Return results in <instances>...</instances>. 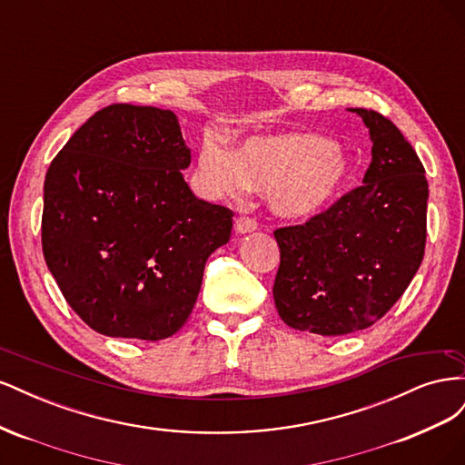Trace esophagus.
<instances>
[{
    "mask_svg": "<svg viewBox=\"0 0 465 465\" xmlns=\"http://www.w3.org/2000/svg\"><path fill=\"white\" fill-rule=\"evenodd\" d=\"M256 229H258V224H256L254 219L244 217V215L234 219V231H236V232L246 234V232H252V231H256Z\"/></svg>",
    "mask_w": 465,
    "mask_h": 465,
    "instance_id": "1",
    "label": "esophagus"
}]
</instances>
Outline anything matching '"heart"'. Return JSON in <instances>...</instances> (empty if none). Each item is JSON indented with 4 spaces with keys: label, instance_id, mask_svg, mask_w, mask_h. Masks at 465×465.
<instances>
[{
    "label": "heart",
    "instance_id": "1",
    "mask_svg": "<svg viewBox=\"0 0 465 465\" xmlns=\"http://www.w3.org/2000/svg\"><path fill=\"white\" fill-rule=\"evenodd\" d=\"M198 173L207 192L241 200L258 188L281 217L302 219L331 205L345 190L351 164L330 137L312 132L254 137L234 153L205 142Z\"/></svg>",
    "mask_w": 465,
    "mask_h": 465
}]
</instances>
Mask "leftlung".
<instances>
[{
  "instance_id": "8db88e82",
  "label": "left lung",
  "mask_w": 465,
  "mask_h": 465,
  "mask_svg": "<svg viewBox=\"0 0 465 465\" xmlns=\"http://www.w3.org/2000/svg\"><path fill=\"white\" fill-rule=\"evenodd\" d=\"M372 161L364 184L302 224L275 229L277 312L287 326L320 335L371 328L410 287L425 256V166L398 125L372 108Z\"/></svg>"
}]
</instances>
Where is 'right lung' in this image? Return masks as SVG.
Returning a JSON list of instances; mask_svg holds the SVG:
<instances>
[{"label": "right lung", "mask_w": 465, "mask_h": 465, "mask_svg": "<svg viewBox=\"0 0 465 465\" xmlns=\"http://www.w3.org/2000/svg\"><path fill=\"white\" fill-rule=\"evenodd\" d=\"M171 110L118 103L81 125L45 180L42 252L74 312L98 333L159 341L198 301L232 211L198 200Z\"/></svg>", "instance_id": "add662e5"}]
</instances>
